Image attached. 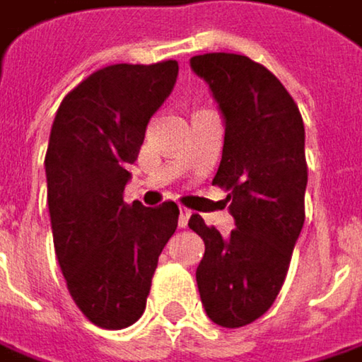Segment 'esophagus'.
Masks as SVG:
<instances>
[{
  "label": "esophagus",
  "mask_w": 362,
  "mask_h": 362,
  "mask_svg": "<svg viewBox=\"0 0 362 362\" xmlns=\"http://www.w3.org/2000/svg\"><path fill=\"white\" fill-rule=\"evenodd\" d=\"M190 215H192V211H190V209L180 207V217H178V223H180V228H186V226H188V219H190Z\"/></svg>",
  "instance_id": "1"
}]
</instances>
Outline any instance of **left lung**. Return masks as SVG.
<instances>
[{
  "label": "left lung",
  "mask_w": 362,
  "mask_h": 362,
  "mask_svg": "<svg viewBox=\"0 0 362 362\" xmlns=\"http://www.w3.org/2000/svg\"><path fill=\"white\" fill-rule=\"evenodd\" d=\"M190 66L226 117L214 184L228 192L236 219L223 238L201 215L190 217L205 243L197 284L214 323L243 327L278 298L305 223V124L286 86L247 55L203 53Z\"/></svg>",
  "instance_id": "left-lung-1"
}]
</instances>
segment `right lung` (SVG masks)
Listing matches in <instances>:
<instances>
[{
	"label": "right lung",
	"mask_w": 362,
	"mask_h": 362,
	"mask_svg": "<svg viewBox=\"0 0 362 362\" xmlns=\"http://www.w3.org/2000/svg\"><path fill=\"white\" fill-rule=\"evenodd\" d=\"M178 62L114 64L62 101L45 155L53 247L83 315L103 329L141 319L178 205L124 201L148 119L172 93Z\"/></svg>",
	"instance_id": "1"
}]
</instances>
